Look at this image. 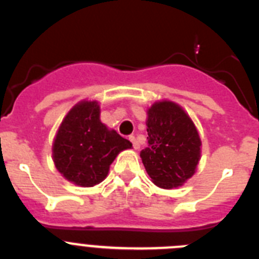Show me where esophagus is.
Listing matches in <instances>:
<instances>
[{"mask_svg": "<svg viewBox=\"0 0 259 259\" xmlns=\"http://www.w3.org/2000/svg\"><path fill=\"white\" fill-rule=\"evenodd\" d=\"M130 140H131L132 145H134V149H140V144L137 141V139L135 136H130Z\"/></svg>", "mask_w": 259, "mask_h": 259, "instance_id": "obj_1", "label": "esophagus"}]
</instances>
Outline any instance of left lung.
Segmentation results:
<instances>
[{"instance_id":"1","label":"left lung","mask_w":259,"mask_h":259,"mask_svg":"<svg viewBox=\"0 0 259 259\" xmlns=\"http://www.w3.org/2000/svg\"><path fill=\"white\" fill-rule=\"evenodd\" d=\"M148 148L140 152L148 175L164 189L182 187L196 172L201 139L191 116L172 101H157L148 109Z\"/></svg>"}]
</instances>
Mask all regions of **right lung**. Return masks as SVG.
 I'll list each match as a JSON object with an SVG mask.
<instances>
[{"mask_svg":"<svg viewBox=\"0 0 259 259\" xmlns=\"http://www.w3.org/2000/svg\"><path fill=\"white\" fill-rule=\"evenodd\" d=\"M98 101L77 102L63 118L54 141L53 161L68 182L79 187L100 184L116 155L132 144L100 119Z\"/></svg>","mask_w":259,"mask_h":259,"instance_id":"1","label":"right lung"}]
</instances>
